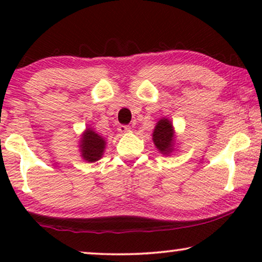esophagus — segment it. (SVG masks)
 Wrapping results in <instances>:
<instances>
[{"instance_id":"esophagus-1","label":"esophagus","mask_w":262,"mask_h":262,"mask_svg":"<svg viewBox=\"0 0 262 262\" xmlns=\"http://www.w3.org/2000/svg\"><path fill=\"white\" fill-rule=\"evenodd\" d=\"M118 131L121 132V134H125V132L130 131V126H127V125H119L118 126Z\"/></svg>"}]
</instances>
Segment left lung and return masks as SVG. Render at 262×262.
Returning a JSON list of instances; mask_svg holds the SVG:
<instances>
[{"label": "left lung", "mask_w": 262, "mask_h": 262, "mask_svg": "<svg viewBox=\"0 0 262 262\" xmlns=\"http://www.w3.org/2000/svg\"><path fill=\"white\" fill-rule=\"evenodd\" d=\"M174 134L171 123L168 119H161L157 123L155 130L152 134V141L155 143L156 148L160 152L169 154L171 151V146L174 143Z\"/></svg>", "instance_id": "1"}]
</instances>
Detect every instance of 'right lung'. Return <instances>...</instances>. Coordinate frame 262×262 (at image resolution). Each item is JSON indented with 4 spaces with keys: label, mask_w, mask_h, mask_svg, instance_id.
<instances>
[{
    "label": "right lung",
    "mask_w": 262,
    "mask_h": 262,
    "mask_svg": "<svg viewBox=\"0 0 262 262\" xmlns=\"http://www.w3.org/2000/svg\"><path fill=\"white\" fill-rule=\"evenodd\" d=\"M105 144L106 142L103 141L102 137L88 128L82 136V142L80 144L82 157L88 162H95L101 159L103 150H105Z\"/></svg>",
    "instance_id": "add662e5"
}]
</instances>
